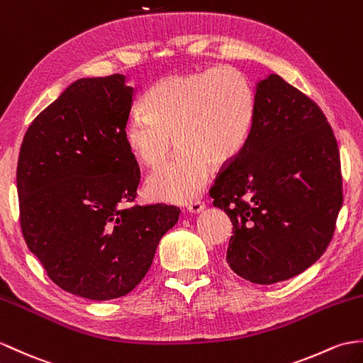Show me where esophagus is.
<instances>
[{"label": "esophagus", "mask_w": 363, "mask_h": 363, "mask_svg": "<svg viewBox=\"0 0 363 363\" xmlns=\"http://www.w3.org/2000/svg\"><path fill=\"white\" fill-rule=\"evenodd\" d=\"M204 208H206V204H204V202H201V201L190 202V204L187 206V210H189V212H190L191 215H198V213H201Z\"/></svg>", "instance_id": "esophagus-1"}]
</instances>
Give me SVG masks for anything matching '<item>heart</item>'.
Listing matches in <instances>:
<instances>
[{"label": "heart", "instance_id": "obj_1", "mask_svg": "<svg viewBox=\"0 0 363 363\" xmlns=\"http://www.w3.org/2000/svg\"><path fill=\"white\" fill-rule=\"evenodd\" d=\"M143 113L123 126L133 157L148 168L161 165L170 150L174 157L151 173L145 184L153 201L187 204L210 178V164L223 167L246 145L257 117L250 80L232 66L172 74L156 82L143 97Z\"/></svg>", "mask_w": 363, "mask_h": 363}]
</instances>
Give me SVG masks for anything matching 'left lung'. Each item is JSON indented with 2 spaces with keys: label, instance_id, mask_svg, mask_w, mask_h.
Listing matches in <instances>:
<instances>
[{
  "label": "left lung",
  "instance_id": "left-lung-1",
  "mask_svg": "<svg viewBox=\"0 0 363 363\" xmlns=\"http://www.w3.org/2000/svg\"><path fill=\"white\" fill-rule=\"evenodd\" d=\"M250 138L210 189L233 235L227 263L272 284L313 266L330 244L343 193L340 156L322 109L280 75L257 83Z\"/></svg>",
  "mask_w": 363,
  "mask_h": 363
}]
</instances>
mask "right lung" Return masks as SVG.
I'll return each mask as SVG.
<instances>
[{
    "instance_id": "add662e5",
    "label": "right lung",
    "mask_w": 363,
    "mask_h": 363,
    "mask_svg": "<svg viewBox=\"0 0 363 363\" xmlns=\"http://www.w3.org/2000/svg\"><path fill=\"white\" fill-rule=\"evenodd\" d=\"M134 88L122 74L80 79L24 134L16 167L20 223L29 250L57 286L88 300L131 292L174 206H126L140 172L123 140Z\"/></svg>"
}]
</instances>
